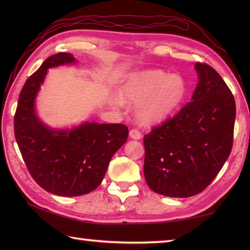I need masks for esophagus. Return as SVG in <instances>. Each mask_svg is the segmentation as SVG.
<instances>
[{"instance_id": "1", "label": "esophagus", "mask_w": 250, "mask_h": 250, "mask_svg": "<svg viewBox=\"0 0 250 250\" xmlns=\"http://www.w3.org/2000/svg\"><path fill=\"white\" fill-rule=\"evenodd\" d=\"M129 135L132 140H141L142 139V134L140 133V131H137L136 129H132L129 132Z\"/></svg>"}]
</instances>
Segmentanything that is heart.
Masks as SVG:
<instances>
[{
  "mask_svg": "<svg viewBox=\"0 0 250 250\" xmlns=\"http://www.w3.org/2000/svg\"><path fill=\"white\" fill-rule=\"evenodd\" d=\"M188 87L178 74L161 70L130 73L119 87V97L115 105L122 102L135 105L134 114L139 122L146 125L162 124L177 113L187 97Z\"/></svg>",
  "mask_w": 250,
  "mask_h": 250,
  "instance_id": "1",
  "label": "heart"
}]
</instances>
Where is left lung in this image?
<instances>
[{
    "mask_svg": "<svg viewBox=\"0 0 250 250\" xmlns=\"http://www.w3.org/2000/svg\"><path fill=\"white\" fill-rule=\"evenodd\" d=\"M191 102L144 136V175L153 192L188 198L202 192L230 156L236 115L229 87L213 67L196 63Z\"/></svg>",
    "mask_w": 250,
    "mask_h": 250,
    "instance_id": "obj_1",
    "label": "left lung"
}]
</instances>
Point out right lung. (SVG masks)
<instances>
[{"label": "right lung", "mask_w": 250, "mask_h": 250, "mask_svg": "<svg viewBox=\"0 0 250 250\" xmlns=\"http://www.w3.org/2000/svg\"><path fill=\"white\" fill-rule=\"evenodd\" d=\"M72 54L51 56L28 78L18 100L15 137L31 176L42 188L61 196H78L97 189L110 159L128 140L125 125L84 121L72 128H52L41 120L36 97L49 68L70 65Z\"/></svg>", "instance_id": "1"}]
</instances>
